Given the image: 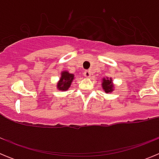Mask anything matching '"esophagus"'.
<instances>
[{
    "label": "esophagus",
    "instance_id": "esophagus-1",
    "mask_svg": "<svg viewBox=\"0 0 159 159\" xmlns=\"http://www.w3.org/2000/svg\"><path fill=\"white\" fill-rule=\"evenodd\" d=\"M84 76L86 77V78H90L91 77V75H92V74H91V72H90V71H85L84 73Z\"/></svg>",
    "mask_w": 159,
    "mask_h": 159
}]
</instances>
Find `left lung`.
Returning a JSON list of instances; mask_svg holds the SVG:
<instances>
[{"label": "left lung", "instance_id": "left-lung-1", "mask_svg": "<svg viewBox=\"0 0 159 159\" xmlns=\"http://www.w3.org/2000/svg\"><path fill=\"white\" fill-rule=\"evenodd\" d=\"M102 91H104L105 93H111L115 90V84H113V80L111 77L110 78H102Z\"/></svg>", "mask_w": 159, "mask_h": 159}]
</instances>
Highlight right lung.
<instances>
[{
    "label": "right lung",
    "instance_id": "1",
    "mask_svg": "<svg viewBox=\"0 0 159 159\" xmlns=\"http://www.w3.org/2000/svg\"><path fill=\"white\" fill-rule=\"evenodd\" d=\"M75 79L74 74H71L68 71H62L60 72V77L57 84V88L61 92H66L71 87V83Z\"/></svg>",
    "mask_w": 159,
    "mask_h": 159
}]
</instances>
